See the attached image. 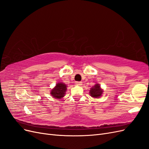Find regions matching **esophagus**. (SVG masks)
Returning a JSON list of instances; mask_svg holds the SVG:
<instances>
[{
  "label": "esophagus",
  "instance_id": "1",
  "mask_svg": "<svg viewBox=\"0 0 149 149\" xmlns=\"http://www.w3.org/2000/svg\"><path fill=\"white\" fill-rule=\"evenodd\" d=\"M76 84L79 85V86L82 84V82H81V81H76Z\"/></svg>",
  "mask_w": 149,
  "mask_h": 149
}]
</instances>
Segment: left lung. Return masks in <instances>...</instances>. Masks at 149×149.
Listing matches in <instances>:
<instances>
[{"label": "left lung", "instance_id": "obj_1", "mask_svg": "<svg viewBox=\"0 0 149 149\" xmlns=\"http://www.w3.org/2000/svg\"><path fill=\"white\" fill-rule=\"evenodd\" d=\"M103 93V90L101 88L100 84H96L93 88H91L89 94L93 97H100Z\"/></svg>", "mask_w": 149, "mask_h": 149}]
</instances>
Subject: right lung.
<instances>
[{
  "instance_id": "add662e5",
  "label": "right lung",
  "mask_w": 149,
  "mask_h": 149,
  "mask_svg": "<svg viewBox=\"0 0 149 149\" xmlns=\"http://www.w3.org/2000/svg\"><path fill=\"white\" fill-rule=\"evenodd\" d=\"M67 86L63 83H58L50 92V94L56 99H61L65 96Z\"/></svg>"
}]
</instances>
